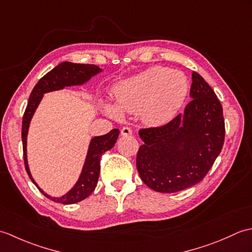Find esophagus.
<instances>
[{
    "mask_svg": "<svg viewBox=\"0 0 252 252\" xmlns=\"http://www.w3.org/2000/svg\"><path fill=\"white\" fill-rule=\"evenodd\" d=\"M132 134V130L130 126H123L121 129V135H131Z\"/></svg>",
    "mask_w": 252,
    "mask_h": 252,
    "instance_id": "34e87169",
    "label": "esophagus"
}]
</instances>
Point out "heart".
I'll use <instances>...</instances> for the list:
<instances>
[{"label":"heart","mask_w":252,"mask_h":252,"mask_svg":"<svg viewBox=\"0 0 252 252\" xmlns=\"http://www.w3.org/2000/svg\"><path fill=\"white\" fill-rule=\"evenodd\" d=\"M187 91L189 83L181 71L154 66L118 83L114 88V99L118 109L140 110L145 120L161 123L180 108ZM105 110L111 117L119 116L112 106L107 105Z\"/></svg>","instance_id":"b5f03b06"}]
</instances>
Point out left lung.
<instances>
[{
    "instance_id": "1",
    "label": "left lung",
    "mask_w": 252,
    "mask_h": 252,
    "mask_svg": "<svg viewBox=\"0 0 252 252\" xmlns=\"http://www.w3.org/2000/svg\"><path fill=\"white\" fill-rule=\"evenodd\" d=\"M184 115L160 126L140 130L136 168L148 187L175 192L199 183L220 155L225 136L223 108L199 73L191 74Z\"/></svg>"
}]
</instances>
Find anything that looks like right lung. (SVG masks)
<instances>
[{"instance_id":"obj_1","label":"right lung","mask_w":252,"mask_h":252,"mask_svg":"<svg viewBox=\"0 0 252 252\" xmlns=\"http://www.w3.org/2000/svg\"><path fill=\"white\" fill-rule=\"evenodd\" d=\"M100 71V68L95 65H90V63H72L69 62H63L58 66H56L54 69H52L50 72H47L44 77H42L39 80V82L35 84V87L32 90L28 100V105L26 107L23 118V127H21L25 168L30 180L33 182L34 185L39 189L42 194L55 202L63 203V205H71V203H76L85 199V198L92 194V191L95 189L96 185H97L101 155L114 147L118 135H119V130L114 129L105 135L96 136L92 138L89 147L87 160H85L82 173L80 175L77 184L74 185L73 189L69 190L66 195H63L60 198H55L45 194V192L36 185L34 180L32 179V176L30 174L28 161H27L26 151L27 134H28V127L30 125L31 118L33 116L36 107L39 105L42 96H43L44 93L51 92V91L61 90L65 87H70V85L82 84L84 82H87L91 77L95 76L96 73H98Z\"/></svg>"}]
</instances>
